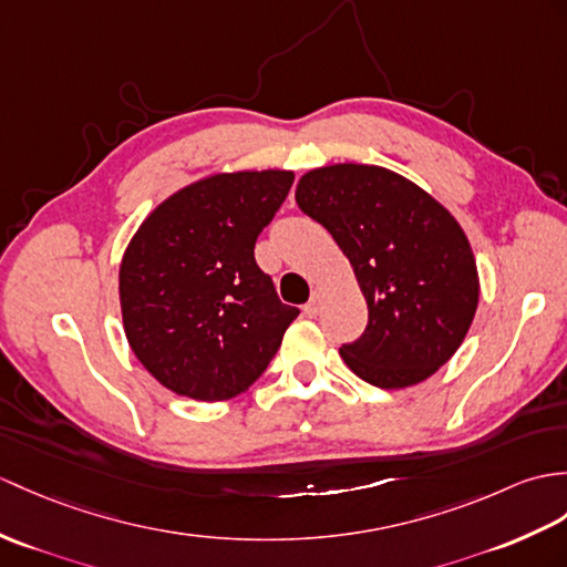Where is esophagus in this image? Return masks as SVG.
<instances>
[{
  "label": "esophagus",
  "mask_w": 567,
  "mask_h": 567,
  "mask_svg": "<svg viewBox=\"0 0 567 567\" xmlns=\"http://www.w3.org/2000/svg\"><path fill=\"white\" fill-rule=\"evenodd\" d=\"M319 311H321V292H313L311 299H309V305L305 307V313L309 316V319H313V316Z\"/></svg>",
  "instance_id": "34e87169"
}]
</instances>
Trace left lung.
<instances>
[{
	"label": "left lung",
	"instance_id": "8db88e82",
	"mask_svg": "<svg viewBox=\"0 0 567 567\" xmlns=\"http://www.w3.org/2000/svg\"><path fill=\"white\" fill-rule=\"evenodd\" d=\"M295 197L348 256L370 309L364 333L340 348L350 370L372 386L405 389L450 362L478 307L476 258L450 209L367 164L313 168Z\"/></svg>",
	"mask_w": 567,
	"mask_h": 567
}]
</instances>
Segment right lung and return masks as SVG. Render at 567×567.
I'll list each match as a JSON object with an SVG mask.
<instances>
[{
    "label": "right lung",
    "instance_id": "add662e5",
    "mask_svg": "<svg viewBox=\"0 0 567 567\" xmlns=\"http://www.w3.org/2000/svg\"><path fill=\"white\" fill-rule=\"evenodd\" d=\"M292 171L215 174L140 224L121 262L127 343L162 386L195 401L239 396L266 372L299 309L256 262Z\"/></svg>",
    "mask_w": 567,
    "mask_h": 567
}]
</instances>
